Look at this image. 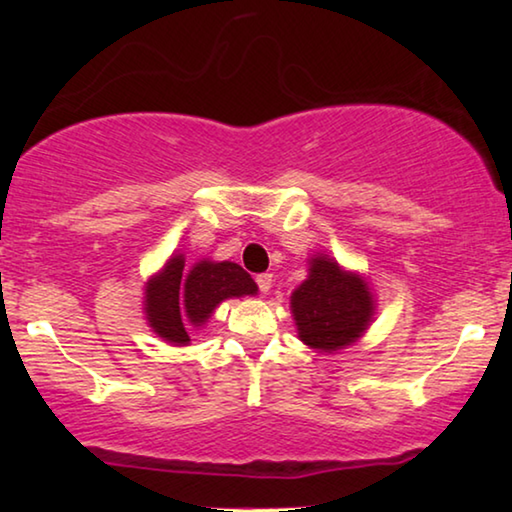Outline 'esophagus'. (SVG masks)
Returning <instances> with one entry per match:
<instances>
[{"instance_id": "1", "label": "esophagus", "mask_w": 512, "mask_h": 512, "mask_svg": "<svg viewBox=\"0 0 512 512\" xmlns=\"http://www.w3.org/2000/svg\"><path fill=\"white\" fill-rule=\"evenodd\" d=\"M256 284H258V289H261V293H268L270 286H272V275H270V272H263V275H258L256 277Z\"/></svg>"}]
</instances>
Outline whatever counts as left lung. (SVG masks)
<instances>
[{
	"instance_id": "1",
	"label": "left lung",
	"mask_w": 512,
	"mask_h": 512,
	"mask_svg": "<svg viewBox=\"0 0 512 512\" xmlns=\"http://www.w3.org/2000/svg\"><path fill=\"white\" fill-rule=\"evenodd\" d=\"M289 307L300 342L319 354H335L366 335L377 300L366 277L319 251L307 258V279L293 289Z\"/></svg>"
}]
</instances>
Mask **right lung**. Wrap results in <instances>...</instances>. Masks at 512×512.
I'll use <instances>...</instances> for the list:
<instances>
[{
	"mask_svg": "<svg viewBox=\"0 0 512 512\" xmlns=\"http://www.w3.org/2000/svg\"><path fill=\"white\" fill-rule=\"evenodd\" d=\"M258 286L249 272L233 261L200 258L186 268L179 251L146 279L142 310L153 333L167 345H191V331H200L223 300L256 296Z\"/></svg>",
	"mask_w": 512,
	"mask_h": 512,
	"instance_id": "1",
	"label": "right lung"
}]
</instances>
